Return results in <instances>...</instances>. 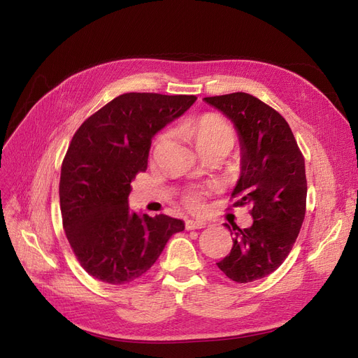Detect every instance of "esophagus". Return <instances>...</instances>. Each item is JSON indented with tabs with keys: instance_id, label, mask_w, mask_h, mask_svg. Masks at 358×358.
I'll return each mask as SVG.
<instances>
[{
	"instance_id": "obj_1",
	"label": "esophagus",
	"mask_w": 358,
	"mask_h": 358,
	"mask_svg": "<svg viewBox=\"0 0 358 358\" xmlns=\"http://www.w3.org/2000/svg\"><path fill=\"white\" fill-rule=\"evenodd\" d=\"M206 222L201 220H188L185 222V229L187 230H197V229H204Z\"/></svg>"
}]
</instances>
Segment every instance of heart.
<instances>
[{
    "label": "heart",
    "mask_w": 358,
    "mask_h": 358,
    "mask_svg": "<svg viewBox=\"0 0 358 358\" xmlns=\"http://www.w3.org/2000/svg\"><path fill=\"white\" fill-rule=\"evenodd\" d=\"M187 131L189 136H192L194 142H196L197 148H201L204 145H209L216 140L227 138L233 142V129L227 124L224 119L215 113H206L199 117H194L187 125ZM162 137H159L158 142H161ZM185 203L188 208L199 210L203 208V194L199 191H191L187 194Z\"/></svg>",
    "instance_id": "obj_1"
}]
</instances>
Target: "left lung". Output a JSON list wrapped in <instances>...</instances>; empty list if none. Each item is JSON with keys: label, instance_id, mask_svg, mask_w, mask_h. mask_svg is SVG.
Returning a JSON list of instances; mask_svg holds the SVG:
<instances>
[{"label": "left lung", "instance_id": "1", "mask_svg": "<svg viewBox=\"0 0 358 358\" xmlns=\"http://www.w3.org/2000/svg\"><path fill=\"white\" fill-rule=\"evenodd\" d=\"M203 100L239 136L241 176L231 196L237 206H252L254 220L248 229L233 227L231 251L216 266L236 282H252L275 272L297 239L306 210L305 159L285 119L251 94Z\"/></svg>", "mask_w": 358, "mask_h": 358}]
</instances>
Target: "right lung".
Listing matches in <instances>:
<instances>
[{"mask_svg": "<svg viewBox=\"0 0 358 358\" xmlns=\"http://www.w3.org/2000/svg\"><path fill=\"white\" fill-rule=\"evenodd\" d=\"M194 95L122 94L80 125L64 158L59 203L64 230L80 266L122 285L154 266L185 222L129 209L138 171L148 169L154 136L196 103Z\"/></svg>", "mask_w": 358, "mask_h": 358, "instance_id": "1", "label": "right lung"}]
</instances>
